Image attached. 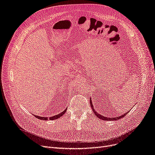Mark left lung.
Segmentation results:
<instances>
[{"label": "left lung", "instance_id": "1", "mask_svg": "<svg viewBox=\"0 0 155 155\" xmlns=\"http://www.w3.org/2000/svg\"><path fill=\"white\" fill-rule=\"evenodd\" d=\"M93 103H92V100H91V98H90V104H91V108H93V112H94V114H95V116H96V117H99L100 119H101V120H104V121H116V120H118V119H121V118H123V117H124L126 115H127V114H128V112H126V113H124V114H123V115H121V116H119V117H110V118H109V117H105L104 116H101V115H100V114H99V113H98V112H96V111H95L94 110V108H93Z\"/></svg>", "mask_w": 155, "mask_h": 155}]
</instances>
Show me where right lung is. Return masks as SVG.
I'll use <instances>...</instances> for the list:
<instances>
[{"instance_id":"obj_1","label":"right lung","mask_w":155,"mask_h":155,"mask_svg":"<svg viewBox=\"0 0 155 155\" xmlns=\"http://www.w3.org/2000/svg\"><path fill=\"white\" fill-rule=\"evenodd\" d=\"M66 110H67V109L64 110V111H63V112H61V113H60V114H57L56 116H52V117H49V119H48V117H40V116H35V115H34V114H33V115H34V116H35L36 118H38V119H41V120H45V121H47V120H48V119H50V120H54V119H57L58 118L61 117L62 116L64 115V114L65 112H66Z\"/></svg>"}]
</instances>
